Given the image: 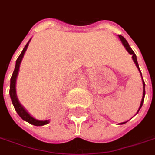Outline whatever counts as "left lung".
<instances>
[{"mask_svg":"<svg viewBox=\"0 0 155 155\" xmlns=\"http://www.w3.org/2000/svg\"><path fill=\"white\" fill-rule=\"evenodd\" d=\"M119 38L120 39V41H121V42H122V44L124 45V46L125 47V49H126V51L130 53V54H132V59H133L134 62L135 63V64H136L137 68H138V70H139V71L140 72V74H141V77H142V74H141V71H140V67H139V64H138V61H137V57H136V54H134V52L133 51V50L131 49V47L130 46V45H129V43L127 42V41L125 40V39L124 38L122 35H119ZM142 81H143V97H142V101H141V103H140V108H139V110L137 111V113L140 111V108L142 107V105H143V101H144V95H145V84H144V81H143V77H142ZM126 122H123V123H121L120 124H125Z\"/></svg>","mask_w":155,"mask_h":155,"instance_id":"1","label":"left lung"}]
</instances>
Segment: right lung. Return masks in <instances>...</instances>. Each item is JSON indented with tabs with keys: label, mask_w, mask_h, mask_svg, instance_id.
<instances>
[{
	"label": "right lung",
	"mask_w": 155,
	"mask_h": 155,
	"mask_svg": "<svg viewBox=\"0 0 155 155\" xmlns=\"http://www.w3.org/2000/svg\"><path fill=\"white\" fill-rule=\"evenodd\" d=\"M31 41V40H30ZM25 45V46L23 49V51L21 53V54L19 55V57L17 58L16 60V62H15V70L13 71V74H12V76L11 78V84H10V96H11V99H12V104L14 105V108H15V111L17 112V114L20 115V117L21 118L22 120H25L28 123L31 124L33 125H35V126H41V125H45L46 124L49 123V120H35V118L29 114L27 111L25 110V108L22 106L21 103L19 102L18 99H17V96H16V91H15V82H16V77H17V74H18L19 68H20V64H21V62L22 61V58L24 56V54H25L26 49L28 47L29 42Z\"/></svg>",
	"instance_id": "right-lung-1"
}]
</instances>
